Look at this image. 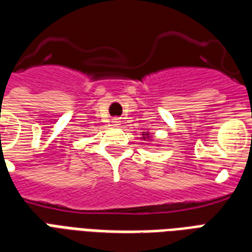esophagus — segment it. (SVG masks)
I'll list each match as a JSON object with an SVG mask.
<instances>
[{
	"label": "esophagus",
	"mask_w": 252,
	"mask_h": 252,
	"mask_svg": "<svg viewBox=\"0 0 252 252\" xmlns=\"http://www.w3.org/2000/svg\"><path fill=\"white\" fill-rule=\"evenodd\" d=\"M119 123H120V121L117 120V119H115V120H113V126H119Z\"/></svg>",
	"instance_id": "1"
}]
</instances>
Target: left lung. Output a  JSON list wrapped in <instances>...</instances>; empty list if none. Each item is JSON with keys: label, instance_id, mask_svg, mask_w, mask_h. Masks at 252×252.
I'll use <instances>...</instances> for the list:
<instances>
[{"label": "left lung", "instance_id": "8db88e82", "mask_svg": "<svg viewBox=\"0 0 252 252\" xmlns=\"http://www.w3.org/2000/svg\"><path fill=\"white\" fill-rule=\"evenodd\" d=\"M143 135H146V137H150V136H148L150 133H143ZM146 137H144V139H146Z\"/></svg>", "mask_w": 252, "mask_h": 252}]
</instances>
